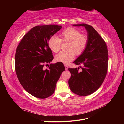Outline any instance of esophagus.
<instances>
[{
	"label": "esophagus",
	"mask_w": 124,
	"mask_h": 124,
	"mask_svg": "<svg viewBox=\"0 0 124 124\" xmlns=\"http://www.w3.org/2000/svg\"><path fill=\"white\" fill-rule=\"evenodd\" d=\"M64 67H65V70H68V68L67 65H64Z\"/></svg>",
	"instance_id": "34e87169"
}]
</instances>
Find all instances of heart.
Wrapping results in <instances>:
<instances>
[{
    "label": "heart",
    "instance_id": "b5f03b06",
    "mask_svg": "<svg viewBox=\"0 0 124 124\" xmlns=\"http://www.w3.org/2000/svg\"><path fill=\"white\" fill-rule=\"evenodd\" d=\"M60 39L56 36H53L49 39L48 45L50 49L57 53L60 49L61 41L68 42V51L61 52L56 55V61L67 64L71 61L77 55H80L85 49L88 43V38L85 35L81 34L80 31L73 28H68L60 34Z\"/></svg>",
    "mask_w": 124,
    "mask_h": 124
}]
</instances>
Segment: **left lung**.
Listing matches in <instances>:
<instances>
[{
    "label": "left lung",
    "instance_id": "obj_1",
    "mask_svg": "<svg viewBox=\"0 0 124 124\" xmlns=\"http://www.w3.org/2000/svg\"><path fill=\"white\" fill-rule=\"evenodd\" d=\"M73 26L85 28L88 43L83 52L73 62L76 65L83 64L82 70L79 71V68H69L71 76L68 84L73 93L87 96L98 89L106 77L109 60L108 49L103 39L92 26L86 24Z\"/></svg>",
    "mask_w": 124,
    "mask_h": 124
}]
</instances>
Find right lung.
<instances>
[{
	"label": "right lung",
	"mask_w": 124,
	"mask_h": 124,
	"mask_svg": "<svg viewBox=\"0 0 124 124\" xmlns=\"http://www.w3.org/2000/svg\"><path fill=\"white\" fill-rule=\"evenodd\" d=\"M57 25H38L23 37L15 54V71L18 79L25 90L32 96L45 99L54 93L56 83L65 70L62 62L45 64L53 59L49 48V39L62 28Z\"/></svg>",
	"instance_id": "obj_1"
}]
</instances>
